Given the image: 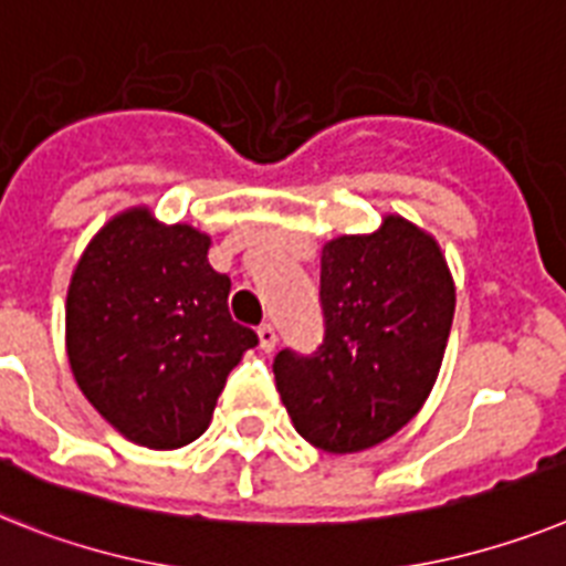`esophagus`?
I'll return each instance as SVG.
<instances>
[{"label": "esophagus", "instance_id": "obj_1", "mask_svg": "<svg viewBox=\"0 0 566 566\" xmlns=\"http://www.w3.org/2000/svg\"><path fill=\"white\" fill-rule=\"evenodd\" d=\"M259 342H261V348H264V350L275 348V327L270 325V322H264V325L259 327Z\"/></svg>", "mask_w": 566, "mask_h": 566}]
</instances>
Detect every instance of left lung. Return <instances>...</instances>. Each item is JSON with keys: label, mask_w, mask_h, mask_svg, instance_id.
<instances>
[{"label": "left lung", "mask_w": 566, "mask_h": 566, "mask_svg": "<svg viewBox=\"0 0 566 566\" xmlns=\"http://www.w3.org/2000/svg\"><path fill=\"white\" fill-rule=\"evenodd\" d=\"M319 348L275 354L273 374L293 426L325 452L371 449L420 411L454 319L440 247L388 216L374 235L322 247Z\"/></svg>", "instance_id": "1"}]
</instances>
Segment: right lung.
<instances>
[{
  "instance_id": "obj_1",
  "label": "right lung",
  "mask_w": 566,
  "mask_h": 566,
  "mask_svg": "<svg viewBox=\"0 0 566 566\" xmlns=\"http://www.w3.org/2000/svg\"><path fill=\"white\" fill-rule=\"evenodd\" d=\"M207 253L210 235L132 210L97 232L71 279L65 342L80 391L149 449L201 437L241 354L259 345L230 316V275Z\"/></svg>"
}]
</instances>
